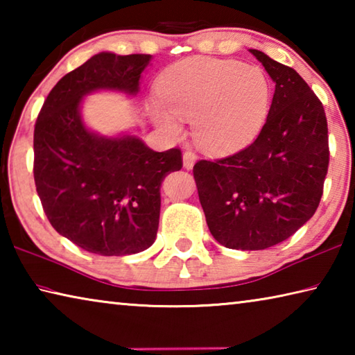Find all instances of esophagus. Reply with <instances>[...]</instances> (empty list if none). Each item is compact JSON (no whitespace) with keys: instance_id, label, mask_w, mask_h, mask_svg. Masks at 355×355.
<instances>
[{"instance_id":"1","label":"esophagus","mask_w":355,"mask_h":355,"mask_svg":"<svg viewBox=\"0 0 355 355\" xmlns=\"http://www.w3.org/2000/svg\"><path fill=\"white\" fill-rule=\"evenodd\" d=\"M197 161V155L192 152V150H188V152L183 153V166L184 169H192V166H194V163Z\"/></svg>"}]
</instances>
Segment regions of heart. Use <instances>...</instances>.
<instances>
[{
    "label": "heart",
    "mask_w": 355,
    "mask_h": 355,
    "mask_svg": "<svg viewBox=\"0 0 355 355\" xmlns=\"http://www.w3.org/2000/svg\"><path fill=\"white\" fill-rule=\"evenodd\" d=\"M161 101L150 116L172 135L183 120H194V137L211 153H230L254 139L268 117L271 84L261 69L238 61L191 58L167 69L159 78Z\"/></svg>",
    "instance_id": "heart-1"
}]
</instances>
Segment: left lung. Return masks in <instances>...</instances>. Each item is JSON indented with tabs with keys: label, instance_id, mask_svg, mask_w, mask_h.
<instances>
[{
	"label": "left lung",
	"instance_id": "left-lung-1",
	"mask_svg": "<svg viewBox=\"0 0 355 355\" xmlns=\"http://www.w3.org/2000/svg\"><path fill=\"white\" fill-rule=\"evenodd\" d=\"M250 53L275 83L266 123L250 146L192 169L209 232L238 250L268 249L294 235L320 205L329 167L320 98L294 69Z\"/></svg>",
	"mask_w": 355,
	"mask_h": 355
}]
</instances>
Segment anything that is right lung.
<instances>
[{
    "label": "right lung",
    "instance_id": "right-lung-1",
    "mask_svg": "<svg viewBox=\"0 0 355 355\" xmlns=\"http://www.w3.org/2000/svg\"><path fill=\"white\" fill-rule=\"evenodd\" d=\"M150 55L98 53L48 94L34 128V182L59 235L87 252L131 255L155 243L159 188L183 166L180 148L155 152L139 137H105L83 123L80 105L94 91L136 95Z\"/></svg>",
    "mask_w": 355,
    "mask_h": 355
}]
</instances>
